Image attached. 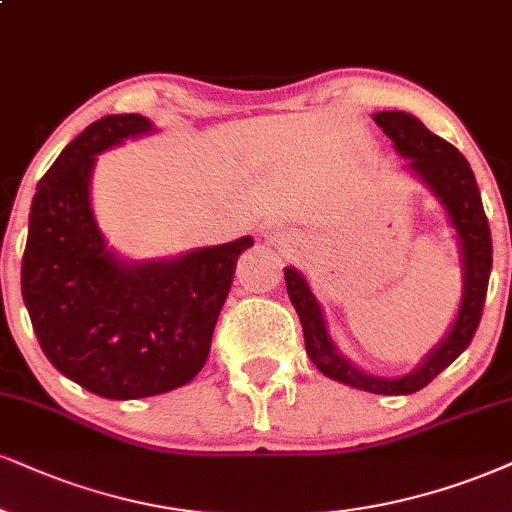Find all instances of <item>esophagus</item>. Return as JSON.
Masks as SVG:
<instances>
[{
	"label": "esophagus",
	"instance_id": "1",
	"mask_svg": "<svg viewBox=\"0 0 512 512\" xmlns=\"http://www.w3.org/2000/svg\"><path fill=\"white\" fill-rule=\"evenodd\" d=\"M268 237H273V232H270V235H268Z\"/></svg>",
	"mask_w": 512,
	"mask_h": 512
}]
</instances>
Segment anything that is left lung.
I'll list each match as a JSON object with an SVG mask.
<instances>
[{
	"mask_svg": "<svg viewBox=\"0 0 512 512\" xmlns=\"http://www.w3.org/2000/svg\"><path fill=\"white\" fill-rule=\"evenodd\" d=\"M375 123L384 130V135L394 142L396 151L408 159V168L418 173L422 180L434 189L441 199L453 227L460 237L463 249V270L465 287L463 301L456 323H453L449 337L422 361L415 372H410L399 380H384L372 377L339 356L325 330L323 311L318 301L308 289L306 280L294 268H285L287 294L296 313H299L301 327H304L306 351L323 375L332 380L351 384V387L372 391V394H415L427 387L441 370H446L456 358L468 349L475 337L479 320H482L484 299H487L489 273H491V230L487 213H484L479 187L472 173L468 159L460 151L441 137L432 135L418 118L403 111H380L375 113Z\"/></svg>",
	"mask_w": 512,
	"mask_h": 512,
	"instance_id": "obj_1",
	"label": "left lung"
}]
</instances>
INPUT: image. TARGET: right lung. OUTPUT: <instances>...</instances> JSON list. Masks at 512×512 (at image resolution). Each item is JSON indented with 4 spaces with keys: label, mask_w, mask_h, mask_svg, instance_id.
I'll list each match as a JSON object with an SVG mask.
<instances>
[{
    "label": "right lung",
    "mask_w": 512,
    "mask_h": 512,
    "mask_svg": "<svg viewBox=\"0 0 512 512\" xmlns=\"http://www.w3.org/2000/svg\"><path fill=\"white\" fill-rule=\"evenodd\" d=\"M140 113L104 116L80 132L37 182L21 292L44 356L104 399H142L192 382L211 351L237 258L254 239L175 261L125 266L94 223V156L149 132Z\"/></svg>",
    "instance_id": "right-lung-1"
}]
</instances>
